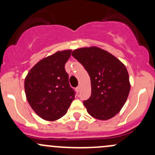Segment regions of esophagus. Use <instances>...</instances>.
<instances>
[{
	"instance_id": "esophagus-1",
	"label": "esophagus",
	"mask_w": 155,
	"mask_h": 155,
	"mask_svg": "<svg viewBox=\"0 0 155 155\" xmlns=\"http://www.w3.org/2000/svg\"><path fill=\"white\" fill-rule=\"evenodd\" d=\"M76 92H79V91H80V86H78L76 87Z\"/></svg>"
}]
</instances>
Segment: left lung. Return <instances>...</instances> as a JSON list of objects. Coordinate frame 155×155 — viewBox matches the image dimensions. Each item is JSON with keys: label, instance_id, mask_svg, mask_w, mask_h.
<instances>
[{"label": "left lung", "instance_id": "left-lung-1", "mask_svg": "<svg viewBox=\"0 0 155 155\" xmlns=\"http://www.w3.org/2000/svg\"><path fill=\"white\" fill-rule=\"evenodd\" d=\"M72 55L90 76L91 94L83 101L89 115L99 120L115 116L125 104L130 89L126 67L112 54L94 46L75 49Z\"/></svg>", "mask_w": 155, "mask_h": 155}]
</instances>
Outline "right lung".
Returning <instances> with one entry per match:
<instances>
[{
    "label": "right lung",
    "mask_w": 155,
    "mask_h": 155,
    "mask_svg": "<svg viewBox=\"0 0 155 155\" xmlns=\"http://www.w3.org/2000/svg\"><path fill=\"white\" fill-rule=\"evenodd\" d=\"M71 50L57 51L42 59L30 70L25 79L28 102L43 119L55 121L67 113L75 91L69 84L66 62Z\"/></svg>",
    "instance_id": "add662e5"
}]
</instances>
